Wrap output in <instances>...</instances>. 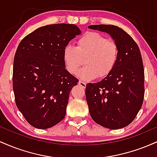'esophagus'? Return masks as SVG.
<instances>
[{"label": "esophagus", "instance_id": "1", "mask_svg": "<svg viewBox=\"0 0 157 157\" xmlns=\"http://www.w3.org/2000/svg\"><path fill=\"white\" fill-rule=\"evenodd\" d=\"M78 84L80 85L81 87H82V88H86V82H82V81H81V80L79 81Z\"/></svg>", "mask_w": 157, "mask_h": 157}]
</instances>
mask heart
<instances>
[{
    "mask_svg": "<svg viewBox=\"0 0 157 157\" xmlns=\"http://www.w3.org/2000/svg\"><path fill=\"white\" fill-rule=\"evenodd\" d=\"M118 57L116 43L96 32H86L77 40L76 47L68 45L63 52L65 67L71 75H76L84 59L86 66L78 74L84 80L109 76L114 69Z\"/></svg>",
    "mask_w": 157,
    "mask_h": 157,
    "instance_id": "obj_1",
    "label": "heart"
}]
</instances>
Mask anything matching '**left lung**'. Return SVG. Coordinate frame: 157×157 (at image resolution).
Masks as SVG:
<instances>
[{
    "label": "left lung",
    "mask_w": 157,
    "mask_h": 157,
    "mask_svg": "<svg viewBox=\"0 0 157 157\" xmlns=\"http://www.w3.org/2000/svg\"><path fill=\"white\" fill-rule=\"evenodd\" d=\"M91 29L109 34L118 46L119 57L109 76L88 83L86 97L94 121L110 129L128 125L141 109L145 75L140 48L134 39L113 25H91Z\"/></svg>",
    "instance_id": "left-lung-1"
}]
</instances>
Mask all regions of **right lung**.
<instances>
[{
	"instance_id": "1",
	"label": "right lung",
	"mask_w": 157,
	"mask_h": 157,
	"mask_svg": "<svg viewBox=\"0 0 157 157\" xmlns=\"http://www.w3.org/2000/svg\"><path fill=\"white\" fill-rule=\"evenodd\" d=\"M80 34L76 25H47L17 46L12 75L15 103L33 127L48 128L65 117L69 93L78 80L66 69L63 52Z\"/></svg>"
}]
</instances>
